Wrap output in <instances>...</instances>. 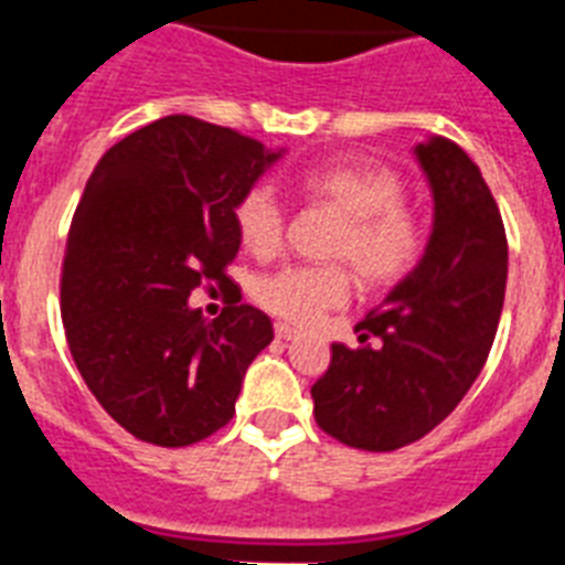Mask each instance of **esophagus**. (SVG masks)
<instances>
[{
    "mask_svg": "<svg viewBox=\"0 0 565 565\" xmlns=\"http://www.w3.org/2000/svg\"><path fill=\"white\" fill-rule=\"evenodd\" d=\"M275 337H278V340H296L299 331L292 326H287V322H278V326H275Z\"/></svg>",
    "mask_w": 565,
    "mask_h": 565,
    "instance_id": "esophagus-1",
    "label": "esophagus"
}]
</instances>
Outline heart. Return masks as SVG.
Masks as SVG:
<instances>
[{"label":"heart","instance_id":"obj_1","mask_svg":"<svg viewBox=\"0 0 565 565\" xmlns=\"http://www.w3.org/2000/svg\"><path fill=\"white\" fill-rule=\"evenodd\" d=\"M308 199L343 216L328 255L352 264L366 284L398 281L422 260L428 228L422 213L402 199L404 184L386 167L331 163L301 175ZM239 243L257 257H273L284 243L287 211L269 184H252L234 202ZM352 296V275L340 264H296L266 275L257 301L292 326H317Z\"/></svg>","mask_w":565,"mask_h":565}]
</instances>
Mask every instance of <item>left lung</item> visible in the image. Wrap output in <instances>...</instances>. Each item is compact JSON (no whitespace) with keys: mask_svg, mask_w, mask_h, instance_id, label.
<instances>
[{"mask_svg":"<svg viewBox=\"0 0 565 565\" xmlns=\"http://www.w3.org/2000/svg\"><path fill=\"white\" fill-rule=\"evenodd\" d=\"M434 190L419 266L358 322V349L331 345L313 416L328 437L395 451L437 428L490 358L508 287V234L481 170L457 143L416 146Z\"/></svg>","mask_w":565,"mask_h":565,"instance_id":"obj_1","label":"left lung"}]
</instances>
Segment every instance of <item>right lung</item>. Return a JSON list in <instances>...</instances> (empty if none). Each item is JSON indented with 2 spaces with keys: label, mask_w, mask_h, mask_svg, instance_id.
<instances>
[{
  "label": "right lung",
  "mask_w": 565,
  "mask_h": 565,
  "mask_svg": "<svg viewBox=\"0 0 565 565\" xmlns=\"http://www.w3.org/2000/svg\"><path fill=\"white\" fill-rule=\"evenodd\" d=\"M278 154L204 119H154L96 163L61 264L75 366L110 419L163 448L202 443L234 416L248 363L273 343L264 310L237 305L234 202ZM220 286L216 320L189 292Z\"/></svg>",
  "instance_id": "right-lung-1"
}]
</instances>
